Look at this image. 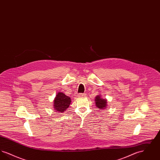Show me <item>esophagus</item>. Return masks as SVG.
Segmentation results:
<instances>
[{
	"mask_svg": "<svg viewBox=\"0 0 160 160\" xmlns=\"http://www.w3.org/2000/svg\"><path fill=\"white\" fill-rule=\"evenodd\" d=\"M86 96V94L85 93H79L77 95V97H79V98H81V97H83Z\"/></svg>",
	"mask_w": 160,
	"mask_h": 160,
	"instance_id": "obj_1",
	"label": "esophagus"
}]
</instances>
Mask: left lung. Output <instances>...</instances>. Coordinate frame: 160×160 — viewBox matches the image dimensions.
I'll use <instances>...</instances> for the list:
<instances>
[{
  "mask_svg": "<svg viewBox=\"0 0 160 160\" xmlns=\"http://www.w3.org/2000/svg\"><path fill=\"white\" fill-rule=\"evenodd\" d=\"M95 106L100 110H104L107 107V99L102 98L101 97V95H98L96 96L95 98Z\"/></svg>",
  "mask_w": 160,
  "mask_h": 160,
  "instance_id": "8db88e82",
  "label": "left lung"
}]
</instances>
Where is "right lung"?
I'll return each instance as SVG.
<instances>
[{"label": "right lung", "mask_w": 160, "mask_h": 160, "mask_svg": "<svg viewBox=\"0 0 160 160\" xmlns=\"http://www.w3.org/2000/svg\"><path fill=\"white\" fill-rule=\"evenodd\" d=\"M71 102L69 97L63 92H58L54 99V110L57 113H62L69 107Z\"/></svg>", "instance_id": "1"}]
</instances>
